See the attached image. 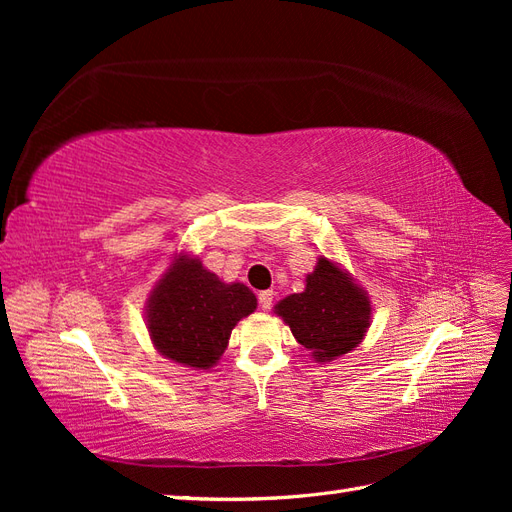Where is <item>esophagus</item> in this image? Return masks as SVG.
<instances>
[{
    "label": "esophagus",
    "instance_id": "34e87169",
    "mask_svg": "<svg viewBox=\"0 0 512 512\" xmlns=\"http://www.w3.org/2000/svg\"><path fill=\"white\" fill-rule=\"evenodd\" d=\"M258 303H260V307L267 312V309L273 307V292H271V290L260 292V294H258Z\"/></svg>",
    "mask_w": 512,
    "mask_h": 512
}]
</instances>
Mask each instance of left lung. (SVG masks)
<instances>
[{"label":"left lung","mask_w":512,"mask_h":512,"mask_svg":"<svg viewBox=\"0 0 512 512\" xmlns=\"http://www.w3.org/2000/svg\"><path fill=\"white\" fill-rule=\"evenodd\" d=\"M294 339L318 361H333L361 342L371 318L365 290L331 260L320 258L307 286L275 305Z\"/></svg>","instance_id":"left-lung-1"}]
</instances>
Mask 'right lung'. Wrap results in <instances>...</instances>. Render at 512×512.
Listing matches in <instances>:
<instances>
[{"mask_svg": "<svg viewBox=\"0 0 512 512\" xmlns=\"http://www.w3.org/2000/svg\"><path fill=\"white\" fill-rule=\"evenodd\" d=\"M254 309L250 288L224 284L198 260L181 256L151 292L147 329L166 359L209 369L224 354L235 324Z\"/></svg>", "mask_w": 512, "mask_h": 512, "instance_id": "add662e5", "label": "right lung"}]
</instances>
